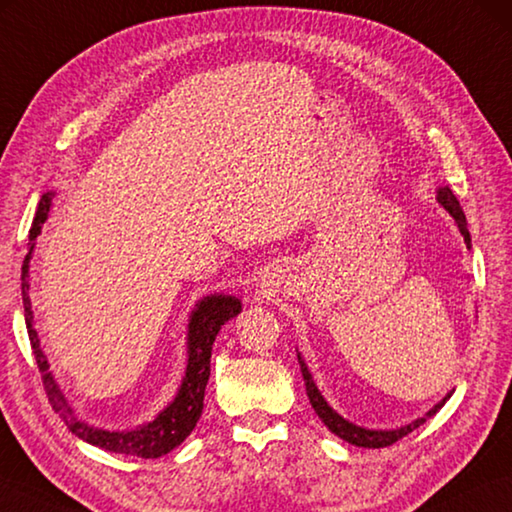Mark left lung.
Instances as JSON below:
<instances>
[{"instance_id":"left-lung-1","label":"left lung","mask_w":512,"mask_h":512,"mask_svg":"<svg viewBox=\"0 0 512 512\" xmlns=\"http://www.w3.org/2000/svg\"><path fill=\"white\" fill-rule=\"evenodd\" d=\"M439 201H441V206L454 217V221H457L461 235H463V239H466V244L470 248V232H468V224H466V215H463L457 197H454L450 188H441L439 190ZM297 360H300V369H302V376H304V383H306V394H309V401L313 405V410L318 412V416L322 418L324 425H327L333 434H338L340 439H345L351 445H358V448H387V445L401 441L403 436L414 432L418 425L425 423L427 416H434L436 412H439L441 407L445 405V401L450 398V394H448L441 403H436L423 418H418V421L405 425V427H398V430H365V427L353 425V423L345 421V418H342L340 414L331 410L327 401L322 398V394L318 392V387H315L309 369H306V365H304V360L300 356H297Z\"/></svg>"}]
</instances>
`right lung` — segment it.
<instances>
[{
    "instance_id": "right-lung-1",
    "label": "right lung",
    "mask_w": 512,
    "mask_h": 512,
    "mask_svg": "<svg viewBox=\"0 0 512 512\" xmlns=\"http://www.w3.org/2000/svg\"><path fill=\"white\" fill-rule=\"evenodd\" d=\"M51 199H53L51 192H46L40 199V206H37L33 226L29 232L31 241H35V237L40 235L42 224L46 221V217H49ZM33 246L35 244H31V250L26 253L24 264H22L24 320H26V329H29L33 356L37 360V367H40L42 383L53 410L60 412L64 423L69 425V430L76 434L78 439L87 441L91 445H98V448L109 450V452L132 454V457H141V459H156L174 450L176 445H181L185 441V436L194 430V425H197L203 410V394H206V385L210 378L212 342H215L219 329L241 311V302L232 295H210V297H203V300L197 304V309H194L190 318V331H188L190 358H188V369H185L183 385L174 401L167 405L152 423L138 427V430H132V432L98 430V427H91L73 416L71 407L67 405V401H64L62 392L58 389V385H55L53 376L49 374V365H46V358L40 349L37 331L33 329V311H31V300H29V259L33 253Z\"/></svg>"
}]
</instances>
